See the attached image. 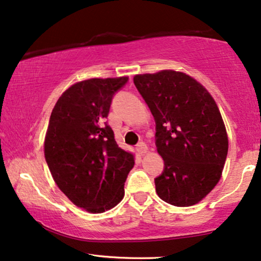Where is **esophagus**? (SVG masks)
<instances>
[{
  "label": "esophagus",
  "mask_w": 261,
  "mask_h": 261,
  "mask_svg": "<svg viewBox=\"0 0 261 261\" xmlns=\"http://www.w3.org/2000/svg\"><path fill=\"white\" fill-rule=\"evenodd\" d=\"M137 151L140 152V154H145V152L148 151V147H147V144L144 143V142H140V143L137 144Z\"/></svg>",
  "instance_id": "obj_1"
}]
</instances>
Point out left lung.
I'll list each match as a JSON object with an SVG mask.
<instances>
[{
    "label": "left lung",
    "mask_w": 261,
    "mask_h": 261,
    "mask_svg": "<svg viewBox=\"0 0 261 261\" xmlns=\"http://www.w3.org/2000/svg\"><path fill=\"white\" fill-rule=\"evenodd\" d=\"M134 83L155 120L163 171L156 193L166 203L191 206L216 186L228 154V137L210 93L174 70L136 75Z\"/></svg>",
    "instance_id": "left-lung-1"
}]
</instances>
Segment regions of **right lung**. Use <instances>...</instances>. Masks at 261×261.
I'll return each mask as SVG.
<instances>
[{
	"mask_svg": "<svg viewBox=\"0 0 261 261\" xmlns=\"http://www.w3.org/2000/svg\"><path fill=\"white\" fill-rule=\"evenodd\" d=\"M128 79H90L68 88L52 110L45 160L60 190L75 205L99 214L124 197L134 155L118 147L107 124L112 99Z\"/></svg>",
	"mask_w": 261,
	"mask_h": 261,
	"instance_id": "add662e5",
	"label": "right lung"
}]
</instances>
